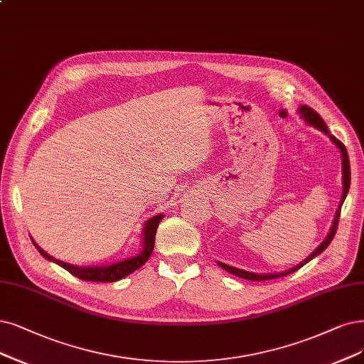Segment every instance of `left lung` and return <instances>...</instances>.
Listing matches in <instances>:
<instances>
[{"label":"left lung","instance_id":"1","mask_svg":"<svg viewBox=\"0 0 364 364\" xmlns=\"http://www.w3.org/2000/svg\"><path fill=\"white\" fill-rule=\"evenodd\" d=\"M297 112H299L300 118L304 119L306 124L312 126V127L321 130L324 134H327V136L330 138V141H331L336 146L339 148L341 156H342V184H343V192H342L339 208H338V211H336V214H334V220H333V225H331V228H330V232H328V235L326 237V240L322 241V243H321L311 255H309V257H307L306 259H303V261H301L300 264H297V265H294L292 268H289V270L280 272V273H253V272L241 270V268H235V267H232V265H226V264L218 261V265H220V267L223 268V270L230 272L231 274H234V276H237V277H243V279H247V280H257V282H259V280L277 279V277H282V276H287V274H291V273H294V272H297L299 268H301L303 265H306L309 261H312L315 257H318L319 253H322V252H324V250L328 247V245L331 243V240H333V237H334V234H336V230H338V223H339V218H341V208H342L343 200H345V198H346V195H348V192H349V184H351V168H349V157H348V153H346V148H345V145H343L341 141H338V139H336V138L333 136V134L328 133V129H327L324 121H322V118H321L314 109H311V107H309V106H300L299 109H297Z\"/></svg>","mask_w":364,"mask_h":364}]
</instances>
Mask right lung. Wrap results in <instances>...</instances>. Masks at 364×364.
<instances>
[{
  "label": "right lung",
  "mask_w": 364,
  "mask_h": 364,
  "mask_svg": "<svg viewBox=\"0 0 364 364\" xmlns=\"http://www.w3.org/2000/svg\"><path fill=\"white\" fill-rule=\"evenodd\" d=\"M165 216L164 214H156L151 219H148L144 223V230H142V249L138 255H134V257L126 258V259H121L112 264H107V265H91V267H82V265H73L69 262H64L60 261L57 258L50 257L49 253H46L42 247H40L36 241L31 237L33 245L36 246V249L38 250V253L42 255V257L50 262H55L60 267H63L64 270H67L69 273H72L73 276L82 279V280H88V282H117L119 279H123L129 274H132L133 272H136L138 268H141L148 258H150V255L154 249V241H156V231H157V226L161 222Z\"/></svg>",
  "instance_id": "1"
}]
</instances>
